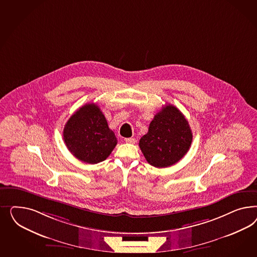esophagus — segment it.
I'll list each match as a JSON object with an SVG mask.
<instances>
[{
  "label": "esophagus",
  "instance_id": "34e87169",
  "mask_svg": "<svg viewBox=\"0 0 257 257\" xmlns=\"http://www.w3.org/2000/svg\"><path fill=\"white\" fill-rule=\"evenodd\" d=\"M124 141L126 143H135L136 140L133 138H128V139H124Z\"/></svg>",
  "mask_w": 257,
  "mask_h": 257
}]
</instances>
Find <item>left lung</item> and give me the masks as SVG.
Segmentation results:
<instances>
[{"label": "left lung", "instance_id": "obj_1", "mask_svg": "<svg viewBox=\"0 0 257 257\" xmlns=\"http://www.w3.org/2000/svg\"><path fill=\"white\" fill-rule=\"evenodd\" d=\"M191 142L192 132L187 118L177 107L168 104L155 116L139 145L150 165L167 168L184 157Z\"/></svg>", "mask_w": 257, "mask_h": 257}]
</instances>
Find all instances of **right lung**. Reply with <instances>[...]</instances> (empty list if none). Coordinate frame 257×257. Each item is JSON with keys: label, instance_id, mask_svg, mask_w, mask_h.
<instances>
[{"label": "right lung", "instance_id": "obj_1", "mask_svg": "<svg viewBox=\"0 0 257 257\" xmlns=\"http://www.w3.org/2000/svg\"><path fill=\"white\" fill-rule=\"evenodd\" d=\"M63 139L70 153L87 164L105 160L117 143L106 118L95 103H86L69 118Z\"/></svg>", "mask_w": 257, "mask_h": 257}]
</instances>
